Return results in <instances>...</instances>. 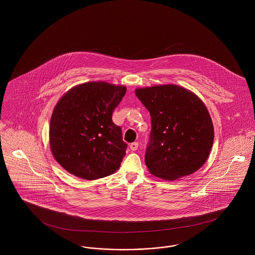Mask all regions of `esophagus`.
Masks as SVG:
<instances>
[{"mask_svg":"<svg viewBox=\"0 0 255 255\" xmlns=\"http://www.w3.org/2000/svg\"><path fill=\"white\" fill-rule=\"evenodd\" d=\"M137 147H138V143H137L136 141H134V142H132V143L130 144V149H131L132 151H135V150L137 149Z\"/></svg>","mask_w":255,"mask_h":255,"instance_id":"obj_1","label":"esophagus"}]
</instances>
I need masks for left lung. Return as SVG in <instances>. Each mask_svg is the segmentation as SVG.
Returning <instances> with one entry per match:
<instances>
[{
  "instance_id": "left-lung-1",
  "label": "left lung",
  "mask_w": 255,
  "mask_h": 255,
  "mask_svg": "<svg viewBox=\"0 0 255 255\" xmlns=\"http://www.w3.org/2000/svg\"><path fill=\"white\" fill-rule=\"evenodd\" d=\"M135 96L151 116L145 154L149 172L174 181L200 169L214 140L205 103L194 93L174 84L135 89Z\"/></svg>"
}]
</instances>
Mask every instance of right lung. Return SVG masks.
Wrapping results in <instances>:
<instances>
[{
	"label": "right lung",
	"instance_id": "1",
	"mask_svg": "<svg viewBox=\"0 0 255 255\" xmlns=\"http://www.w3.org/2000/svg\"><path fill=\"white\" fill-rule=\"evenodd\" d=\"M125 93V86L92 81L58 100L50 119L49 147L64 169L92 181L120 168L127 144L112 115Z\"/></svg>",
	"mask_w": 255,
	"mask_h": 255
}]
</instances>
